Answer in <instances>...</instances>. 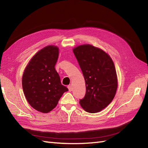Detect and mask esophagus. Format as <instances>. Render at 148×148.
<instances>
[{
  "label": "esophagus",
  "instance_id": "esophagus-1",
  "mask_svg": "<svg viewBox=\"0 0 148 148\" xmlns=\"http://www.w3.org/2000/svg\"><path fill=\"white\" fill-rule=\"evenodd\" d=\"M67 88H68V89H69V91L71 92L72 90H73V87H72V86L71 85H69V86H67Z\"/></svg>",
  "mask_w": 148,
  "mask_h": 148
}]
</instances>
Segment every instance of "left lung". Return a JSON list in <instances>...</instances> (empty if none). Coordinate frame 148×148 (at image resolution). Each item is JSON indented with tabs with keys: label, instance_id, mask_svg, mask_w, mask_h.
Masks as SVG:
<instances>
[{
	"label": "left lung",
	"instance_id": "1",
	"mask_svg": "<svg viewBox=\"0 0 148 148\" xmlns=\"http://www.w3.org/2000/svg\"><path fill=\"white\" fill-rule=\"evenodd\" d=\"M73 52L86 82L85 96L79 103L87 112H99L115 96L117 79L114 64L107 53L90 44L75 47Z\"/></svg>",
	"mask_w": 148,
	"mask_h": 148
}]
</instances>
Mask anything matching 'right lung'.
Instances as JSON below:
<instances>
[{
	"label": "right lung",
	"instance_id": "1",
	"mask_svg": "<svg viewBox=\"0 0 148 148\" xmlns=\"http://www.w3.org/2000/svg\"><path fill=\"white\" fill-rule=\"evenodd\" d=\"M59 48L48 45L33 56L22 75V88L29 104L36 110L47 113L58 104L68 89L62 85L55 66Z\"/></svg>",
	"mask_w": 148,
	"mask_h": 148
}]
</instances>
